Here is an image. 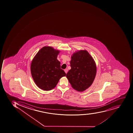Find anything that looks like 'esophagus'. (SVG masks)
Masks as SVG:
<instances>
[{
    "mask_svg": "<svg viewBox=\"0 0 133 133\" xmlns=\"http://www.w3.org/2000/svg\"><path fill=\"white\" fill-rule=\"evenodd\" d=\"M64 71H65V73H66V74H67V72H68V69H65V70H64Z\"/></svg>",
    "mask_w": 133,
    "mask_h": 133,
    "instance_id": "1",
    "label": "esophagus"
}]
</instances>
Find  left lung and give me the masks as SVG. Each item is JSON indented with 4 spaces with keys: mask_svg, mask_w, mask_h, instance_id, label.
<instances>
[{
    "mask_svg": "<svg viewBox=\"0 0 133 133\" xmlns=\"http://www.w3.org/2000/svg\"><path fill=\"white\" fill-rule=\"evenodd\" d=\"M71 68L66 75L71 86L82 92L89 88L96 76L97 67L94 59L86 50L74 53L70 62Z\"/></svg>",
    "mask_w": 133,
    "mask_h": 133,
    "instance_id": "left-lung-1",
    "label": "left lung"
}]
</instances>
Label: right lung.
I'll return each instance as SVG.
<instances>
[{
	"instance_id": "obj_1",
	"label": "right lung",
	"mask_w": 133,
	"mask_h": 133,
	"mask_svg": "<svg viewBox=\"0 0 133 133\" xmlns=\"http://www.w3.org/2000/svg\"><path fill=\"white\" fill-rule=\"evenodd\" d=\"M59 52L51 47L44 46L33 58L31 74L36 85L41 89L51 90L56 87L60 78L66 75L57 59Z\"/></svg>"
}]
</instances>
